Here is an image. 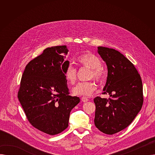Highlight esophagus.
<instances>
[{"instance_id":"obj_1","label":"esophagus","mask_w":155,"mask_h":155,"mask_svg":"<svg viewBox=\"0 0 155 155\" xmlns=\"http://www.w3.org/2000/svg\"><path fill=\"white\" fill-rule=\"evenodd\" d=\"M82 99V101L84 102H87V101H88V99L87 98V97H84V96L82 97V99Z\"/></svg>"}]
</instances>
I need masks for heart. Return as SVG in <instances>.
Segmentation results:
<instances>
[{
	"mask_svg": "<svg viewBox=\"0 0 155 155\" xmlns=\"http://www.w3.org/2000/svg\"><path fill=\"white\" fill-rule=\"evenodd\" d=\"M78 64L91 69L89 78H94L101 80L103 77L101 69V61L99 58L91 53H86L77 58ZM64 77L68 84H75L77 81V70L71 65H68L64 71ZM97 86L93 81L80 82L73 89V93L76 95H91L96 90Z\"/></svg>",
	"mask_w": 155,
	"mask_h": 155,
	"instance_id": "b5f03b06",
	"label": "heart"
}]
</instances>
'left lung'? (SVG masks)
I'll use <instances>...</instances> for the list:
<instances>
[{
  "label": "left lung",
  "instance_id": "left-lung-1",
  "mask_svg": "<svg viewBox=\"0 0 155 155\" xmlns=\"http://www.w3.org/2000/svg\"><path fill=\"white\" fill-rule=\"evenodd\" d=\"M97 51L108 70L102 94L110 97L94 99V123L101 132L111 135L127 127L141 109L143 84L134 64L123 54L102 46H99Z\"/></svg>",
  "mask_w": 155,
  "mask_h": 155
}]
</instances>
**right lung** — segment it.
I'll return each instance as SVG.
<instances>
[{"mask_svg": "<svg viewBox=\"0 0 155 155\" xmlns=\"http://www.w3.org/2000/svg\"><path fill=\"white\" fill-rule=\"evenodd\" d=\"M66 46L47 48L30 61L21 78L18 97L31 124L50 135L68 126L70 113L80 102L70 95L64 71L69 61L64 59Z\"/></svg>", "mask_w": 155, "mask_h": 155, "instance_id": "obj_1", "label": "right lung"}]
</instances>
